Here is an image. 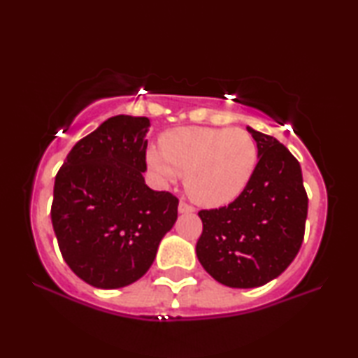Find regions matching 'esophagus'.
<instances>
[{"label": "esophagus", "mask_w": 358, "mask_h": 358, "mask_svg": "<svg viewBox=\"0 0 358 358\" xmlns=\"http://www.w3.org/2000/svg\"><path fill=\"white\" fill-rule=\"evenodd\" d=\"M178 211H180V213H194V211H196V208L191 207V205L186 203L185 201H181L178 203Z\"/></svg>", "instance_id": "34e87169"}]
</instances>
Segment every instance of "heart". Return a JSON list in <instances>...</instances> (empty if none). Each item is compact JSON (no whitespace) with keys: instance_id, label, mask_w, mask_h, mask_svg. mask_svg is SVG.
I'll return each mask as SVG.
<instances>
[{"instance_id":"b5f03b06","label":"heart","mask_w":358,"mask_h":358,"mask_svg":"<svg viewBox=\"0 0 358 358\" xmlns=\"http://www.w3.org/2000/svg\"><path fill=\"white\" fill-rule=\"evenodd\" d=\"M161 147H150L145 155L153 177L161 185H172L185 175L187 194L205 207L237 199L259 161L254 137L238 128H177L161 137Z\"/></svg>"}]
</instances>
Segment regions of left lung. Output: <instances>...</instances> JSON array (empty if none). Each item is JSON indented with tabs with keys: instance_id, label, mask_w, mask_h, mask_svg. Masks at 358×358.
Wrapping results in <instances>:
<instances>
[{
	"instance_id": "obj_1",
	"label": "left lung",
	"mask_w": 358,
	"mask_h": 358,
	"mask_svg": "<svg viewBox=\"0 0 358 358\" xmlns=\"http://www.w3.org/2000/svg\"><path fill=\"white\" fill-rule=\"evenodd\" d=\"M259 148L250 185L227 207L199 211V262L217 282L251 289L280 276L300 251L308 197L299 161L275 137L248 126Z\"/></svg>"
}]
</instances>
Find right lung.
<instances>
[{
	"label": "right lung",
	"mask_w": 358,
	"mask_h": 358,
	"mask_svg": "<svg viewBox=\"0 0 358 358\" xmlns=\"http://www.w3.org/2000/svg\"><path fill=\"white\" fill-rule=\"evenodd\" d=\"M147 117L117 115L78 141L53 187L52 224L69 268L99 289L147 273L173 227L178 199L147 186Z\"/></svg>",
	"instance_id": "right-lung-1"
}]
</instances>
